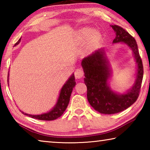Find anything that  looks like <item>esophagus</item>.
<instances>
[{
	"mask_svg": "<svg viewBox=\"0 0 150 150\" xmlns=\"http://www.w3.org/2000/svg\"><path fill=\"white\" fill-rule=\"evenodd\" d=\"M74 74L76 79H80L83 76V71L81 68H78V69H75Z\"/></svg>",
	"mask_w": 150,
	"mask_h": 150,
	"instance_id": "obj_1",
	"label": "esophagus"
}]
</instances>
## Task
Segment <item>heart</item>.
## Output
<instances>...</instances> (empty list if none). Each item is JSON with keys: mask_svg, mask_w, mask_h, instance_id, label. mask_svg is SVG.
I'll return each instance as SVG.
<instances>
[{"mask_svg": "<svg viewBox=\"0 0 150 150\" xmlns=\"http://www.w3.org/2000/svg\"><path fill=\"white\" fill-rule=\"evenodd\" d=\"M77 38L80 40H85L88 39V44L90 46L95 45L100 40V34L96 31H93L90 28H83L79 30Z\"/></svg>", "mask_w": 150, "mask_h": 150, "instance_id": "1", "label": "heart"}]
</instances>
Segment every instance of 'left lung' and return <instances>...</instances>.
<instances>
[{
  "mask_svg": "<svg viewBox=\"0 0 150 150\" xmlns=\"http://www.w3.org/2000/svg\"><path fill=\"white\" fill-rule=\"evenodd\" d=\"M111 26L116 32L113 43H124L132 50L138 64V73L132 89L123 95H117L108 85L110 73L103 50H96L83 59L81 65L85 72L84 81L87 87L88 101L95 110L105 115L120 112L136 102L140 92L144 75L143 64L136 40L122 27L117 25Z\"/></svg>",
  "mask_w": 150,
  "mask_h": 150,
  "instance_id": "obj_1",
  "label": "left lung"
}]
</instances>
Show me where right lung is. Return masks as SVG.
I'll return each instance as SVG.
<instances>
[{"label":"right lung","instance_id":"1","mask_svg":"<svg viewBox=\"0 0 150 150\" xmlns=\"http://www.w3.org/2000/svg\"><path fill=\"white\" fill-rule=\"evenodd\" d=\"M20 42V39H19L18 41L15 44V45L18 44ZM75 80V79L74 74H73L71 77L65 83V84L63 86L62 90H61L60 95L59 98H58L56 105L55 106V107L52 110H50L47 113L43 114V115H32L24 112H22V114H24L25 115L28 116L29 117H32L33 118H35L38 119V120H54L57 119V118L60 117L66 110L68 105H69L70 96L71 95L73 88L75 87L76 84Z\"/></svg>","mask_w":150,"mask_h":150}]
</instances>
